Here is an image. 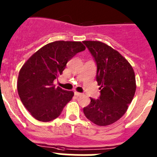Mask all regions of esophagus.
Instances as JSON below:
<instances>
[{"instance_id":"34e87169","label":"esophagus","mask_w":157,"mask_h":157,"mask_svg":"<svg viewBox=\"0 0 157 157\" xmlns=\"http://www.w3.org/2000/svg\"><path fill=\"white\" fill-rule=\"evenodd\" d=\"M75 96H82V93H78V92H75Z\"/></svg>"}]
</instances>
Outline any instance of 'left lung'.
<instances>
[{
    "mask_svg": "<svg viewBox=\"0 0 157 157\" xmlns=\"http://www.w3.org/2000/svg\"><path fill=\"white\" fill-rule=\"evenodd\" d=\"M97 66L96 82L100 86L99 99L83 108L84 114L100 126L110 125L123 116L136 90L134 70L118 51L100 41H83Z\"/></svg>",
    "mask_w": 157,
    "mask_h": 157,
    "instance_id": "obj_1",
    "label": "left lung"
}]
</instances>
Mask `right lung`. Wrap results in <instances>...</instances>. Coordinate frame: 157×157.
<instances>
[{"mask_svg":"<svg viewBox=\"0 0 157 157\" xmlns=\"http://www.w3.org/2000/svg\"><path fill=\"white\" fill-rule=\"evenodd\" d=\"M85 50L81 42L55 41L41 47L23 64L17 82L18 96L34 118L53 121L72 99V91L55 87L54 81L62 74L67 61Z\"/></svg>","mask_w":157,"mask_h":157,"instance_id":"obj_1","label":"right lung"}]
</instances>
